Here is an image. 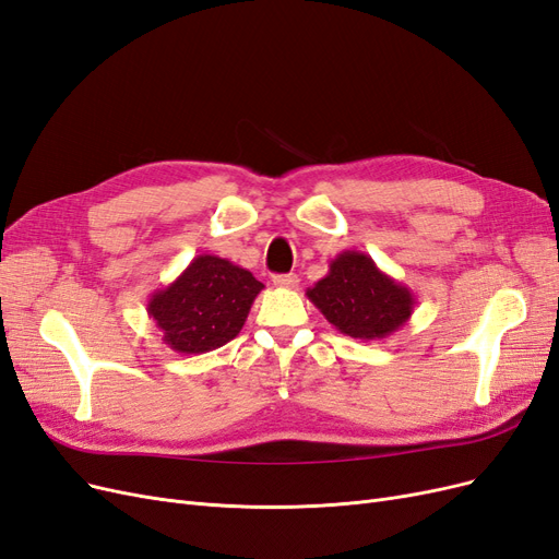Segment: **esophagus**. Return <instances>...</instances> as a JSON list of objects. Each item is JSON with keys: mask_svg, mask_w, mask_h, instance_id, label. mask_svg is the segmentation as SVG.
I'll return each mask as SVG.
<instances>
[{"mask_svg": "<svg viewBox=\"0 0 559 559\" xmlns=\"http://www.w3.org/2000/svg\"><path fill=\"white\" fill-rule=\"evenodd\" d=\"M274 285L283 287V290H293V287L299 285V278H297V274H276Z\"/></svg>", "mask_w": 559, "mask_h": 559, "instance_id": "obj_1", "label": "esophagus"}]
</instances>
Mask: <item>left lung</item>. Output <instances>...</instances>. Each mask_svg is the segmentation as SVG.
Masks as SVG:
<instances>
[{
	"label": "left lung",
	"mask_w": 559,
	"mask_h": 559,
	"mask_svg": "<svg viewBox=\"0 0 559 559\" xmlns=\"http://www.w3.org/2000/svg\"><path fill=\"white\" fill-rule=\"evenodd\" d=\"M306 297L328 322L346 336L373 341L404 328L416 295L376 266L362 250H344L330 262V272Z\"/></svg>",
	"instance_id": "1"
}]
</instances>
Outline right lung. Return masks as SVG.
I'll return each instance as SVG.
<instances>
[{
	"label": "right lung",
	"mask_w": 559,
	"mask_h": 559,
	"mask_svg": "<svg viewBox=\"0 0 559 559\" xmlns=\"http://www.w3.org/2000/svg\"><path fill=\"white\" fill-rule=\"evenodd\" d=\"M262 287L248 269L204 253L155 290L146 311L162 332V344L183 355H202L241 332Z\"/></svg>",
	"instance_id": "obj_1"
}]
</instances>
